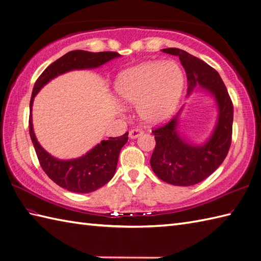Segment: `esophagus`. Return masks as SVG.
Instances as JSON below:
<instances>
[{"label":"esophagus","mask_w":261,"mask_h":261,"mask_svg":"<svg viewBox=\"0 0 261 261\" xmlns=\"http://www.w3.org/2000/svg\"><path fill=\"white\" fill-rule=\"evenodd\" d=\"M142 134H143V131L141 129H138V127H136V129H131L130 130L129 137L131 138V139H136V138L140 137Z\"/></svg>","instance_id":"esophagus-1"}]
</instances>
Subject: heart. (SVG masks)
I'll list each match as a JSON object with an SVG mask.
<instances>
[{"label":"heart","instance_id":"obj_1","mask_svg":"<svg viewBox=\"0 0 261 261\" xmlns=\"http://www.w3.org/2000/svg\"><path fill=\"white\" fill-rule=\"evenodd\" d=\"M185 87V75L175 62L142 63L126 69L115 82V94L124 105H138L140 118L158 124L174 114Z\"/></svg>","mask_w":261,"mask_h":261}]
</instances>
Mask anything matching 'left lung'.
I'll list each match as a JSON object with an SVG mask.
<instances>
[{"label": "left lung", "mask_w": 261, "mask_h": 261, "mask_svg": "<svg viewBox=\"0 0 261 261\" xmlns=\"http://www.w3.org/2000/svg\"><path fill=\"white\" fill-rule=\"evenodd\" d=\"M162 51L179 57L187 76V95H191L195 88H204L214 97L218 107L214 130L202 145L190 142L177 131L182 109L168 123L152 131L156 139L150 159L153 173L171 185H195L218 169L229 152L233 104L221 76L210 65L178 48H166Z\"/></svg>", "instance_id": "8db88e82"}]
</instances>
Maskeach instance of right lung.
<instances>
[{
    "instance_id": "obj_1",
    "label": "right lung",
    "mask_w": 261,
    "mask_h": 261,
    "mask_svg": "<svg viewBox=\"0 0 261 261\" xmlns=\"http://www.w3.org/2000/svg\"><path fill=\"white\" fill-rule=\"evenodd\" d=\"M118 57H121V55L114 51H69L49 65L39 76L33 86L29 116V132L33 147H35L41 168L49 178L69 192L91 193L98 190L99 187L104 186L112 179L115 174L116 165H118L121 148L126 143L129 132H125L121 137H110L108 140H102L101 143H97L82 157L68 160L57 159L49 154L40 146L33 132L31 114L33 99L38 92L55 77L74 69L96 68Z\"/></svg>"
}]
</instances>
